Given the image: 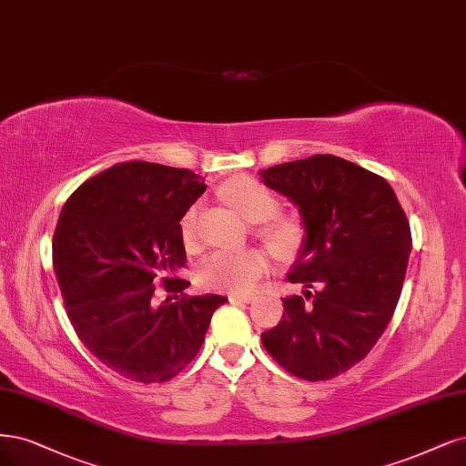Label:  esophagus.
<instances>
[{
	"label": "esophagus",
	"instance_id": "esophagus-1",
	"mask_svg": "<svg viewBox=\"0 0 466 466\" xmlns=\"http://www.w3.org/2000/svg\"><path fill=\"white\" fill-rule=\"evenodd\" d=\"M229 299L231 300H238V302H252L256 297L254 295H247V293H231Z\"/></svg>",
	"mask_w": 466,
	"mask_h": 466
}]
</instances>
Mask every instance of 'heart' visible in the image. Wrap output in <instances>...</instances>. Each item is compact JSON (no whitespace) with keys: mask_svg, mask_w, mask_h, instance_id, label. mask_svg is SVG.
<instances>
[{"mask_svg":"<svg viewBox=\"0 0 466 466\" xmlns=\"http://www.w3.org/2000/svg\"><path fill=\"white\" fill-rule=\"evenodd\" d=\"M221 195L250 221H264V235L281 247H291L299 229L289 219L278 218L279 200L276 192L250 175H238L221 187ZM181 237L187 247L197 243V208L181 219ZM269 268L268 256L258 248L216 250L198 264V279L208 289L245 293L256 285Z\"/></svg>","mask_w":466,"mask_h":466,"instance_id":"obj_1","label":"heart"}]
</instances>
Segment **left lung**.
I'll list each match as a JSON object with an SVG mask.
<instances>
[{
  "mask_svg": "<svg viewBox=\"0 0 466 466\" xmlns=\"http://www.w3.org/2000/svg\"><path fill=\"white\" fill-rule=\"evenodd\" d=\"M262 179L299 206L307 229L287 276L307 291L283 299L279 324L262 343L289 374L335 378L391 322L412 247L409 219L386 179L333 154L262 169Z\"/></svg>",
  "mask_w": 466,
  "mask_h": 466,
  "instance_id": "1",
  "label": "left lung"
}]
</instances>
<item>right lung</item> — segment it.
Wrapping results in <instances>:
<instances>
[{"instance_id": "obj_1", "label": "right lung", "mask_w": 466, "mask_h": 466, "mask_svg": "<svg viewBox=\"0 0 466 466\" xmlns=\"http://www.w3.org/2000/svg\"><path fill=\"white\" fill-rule=\"evenodd\" d=\"M204 190L190 169L127 162L85 181L59 214L54 269L73 329L131 381L164 383L185 370L228 300L187 297L190 281L175 278L187 262L179 221ZM156 282L175 303L157 307Z\"/></svg>"}]
</instances>
